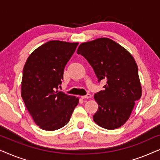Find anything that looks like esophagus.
Masks as SVG:
<instances>
[{
    "instance_id": "obj_1",
    "label": "esophagus",
    "mask_w": 160,
    "mask_h": 160,
    "mask_svg": "<svg viewBox=\"0 0 160 160\" xmlns=\"http://www.w3.org/2000/svg\"><path fill=\"white\" fill-rule=\"evenodd\" d=\"M92 98V95H90V94H87V95H83L82 96V99H88V98Z\"/></svg>"
}]
</instances>
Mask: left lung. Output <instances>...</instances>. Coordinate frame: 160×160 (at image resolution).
Listing matches in <instances>:
<instances>
[{
	"mask_svg": "<svg viewBox=\"0 0 160 160\" xmlns=\"http://www.w3.org/2000/svg\"><path fill=\"white\" fill-rule=\"evenodd\" d=\"M77 53L86 58L105 89L94 98L98 109L93 120L101 128L114 130L124 125L142 95L138 65L132 54L108 38L81 43Z\"/></svg>",
	"mask_w": 160,
	"mask_h": 160,
	"instance_id": "1",
	"label": "left lung"
}]
</instances>
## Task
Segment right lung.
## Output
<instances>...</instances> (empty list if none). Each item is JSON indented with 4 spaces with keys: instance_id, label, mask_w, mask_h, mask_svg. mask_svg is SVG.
Segmentation results:
<instances>
[{
    "instance_id": "1",
    "label": "right lung",
    "mask_w": 160,
    "mask_h": 160,
    "mask_svg": "<svg viewBox=\"0 0 160 160\" xmlns=\"http://www.w3.org/2000/svg\"><path fill=\"white\" fill-rule=\"evenodd\" d=\"M78 44L50 41L35 49L26 61L21 95L26 108L42 130H58L69 122L78 98L58 91L66 64Z\"/></svg>"
}]
</instances>
